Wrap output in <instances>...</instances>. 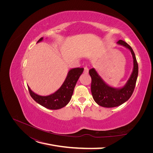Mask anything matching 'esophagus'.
Here are the masks:
<instances>
[{
    "mask_svg": "<svg viewBox=\"0 0 153 153\" xmlns=\"http://www.w3.org/2000/svg\"><path fill=\"white\" fill-rule=\"evenodd\" d=\"M84 72L85 74H87L88 72H89V68H88L87 66H85L84 67Z\"/></svg>",
    "mask_w": 153,
    "mask_h": 153,
    "instance_id": "obj_1",
    "label": "esophagus"
}]
</instances>
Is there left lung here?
I'll list each match as a JSON object with an SVG mask.
<instances>
[{
	"mask_svg": "<svg viewBox=\"0 0 153 153\" xmlns=\"http://www.w3.org/2000/svg\"><path fill=\"white\" fill-rule=\"evenodd\" d=\"M118 43L128 48L133 55V71L126 84L122 89H116L103 81L94 69L89 70L91 77V92L95 102L100 106L111 108L122 105L130 98L136 85L138 74V64L131 47L125 42L120 39Z\"/></svg>",
	"mask_w": 153,
	"mask_h": 153,
	"instance_id": "1",
	"label": "left lung"
}]
</instances>
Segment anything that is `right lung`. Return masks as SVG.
Listing matches in <instances>:
<instances>
[{
    "mask_svg": "<svg viewBox=\"0 0 153 153\" xmlns=\"http://www.w3.org/2000/svg\"><path fill=\"white\" fill-rule=\"evenodd\" d=\"M42 39L43 38H41L38 42H41ZM83 71V68H79L71 69L61 87L50 95H38L32 92L30 88L28 87L31 97L37 103L48 109L58 110L65 107L71 99L76 82Z\"/></svg>",
    "mask_w": 153,
    "mask_h": 153,
    "instance_id": "right-lung-1",
    "label": "right lung"
}]
</instances>
